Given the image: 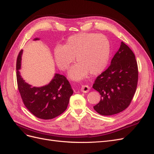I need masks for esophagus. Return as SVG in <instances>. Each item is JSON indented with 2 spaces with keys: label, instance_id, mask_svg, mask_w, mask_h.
<instances>
[{
  "label": "esophagus",
  "instance_id": "obj_1",
  "mask_svg": "<svg viewBox=\"0 0 154 154\" xmlns=\"http://www.w3.org/2000/svg\"><path fill=\"white\" fill-rule=\"evenodd\" d=\"M90 88H91L90 87H88V85H82V88H81V91L83 92L86 93L90 91Z\"/></svg>",
  "mask_w": 154,
  "mask_h": 154
}]
</instances>
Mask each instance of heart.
I'll return each mask as SVG.
<instances>
[{
    "instance_id": "b5f03b06",
    "label": "heart",
    "mask_w": 154,
    "mask_h": 154,
    "mask_svg": "<svg viewBox=\"0 0 154 154\" xmlns=\"http://www.w3.org/2000/svg\"><path fill=\"white\" fill-rule=\"evenodd\" d=\"M110 53L109 42L103 35L82 32L70 36L66 44L57 45L54 55L58 67L66 71L76 60L78 62L71 69L69 76L79 80L88 73L97 75L104 71Z\"/></svg>"
}]
</instances>
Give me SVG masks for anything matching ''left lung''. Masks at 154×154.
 <instances>
[{
	"label": "left lung",
	"instance_id": "obj_1",
	"mask_svg": "<svg viewBox=\"0 0 154 154\" xmlns=\"http://www.w3.org/2000/svg\"><path fill=\"white\" fill-rule=\"evenodd\" d=\"M138 67L135 54L127 45L120 48L110 66L97 76L93 88L100 92L101 100L94 109L101 115L111 116L125 110L136 91Z\"/></svg>",
	"mask_w": 154,
	"mask_h": 154
}]
</instances>
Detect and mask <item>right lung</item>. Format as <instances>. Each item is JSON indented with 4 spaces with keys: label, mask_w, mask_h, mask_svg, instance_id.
<instances>
[{
    "label": "right lung",
    "mask_w": 154,
    "mask_h": 154,
    "mask_svg": "<svg viewBox=\"0 0 154 154\" xmlns=\"http://www.w3.org/2000/svg\"><path fill=\"white\" fill-rule=\"evenodd\" d=\"M22 52V49L18 55L16 69L18 89L23 103L36 118L51 119L57 117L67 108L70 97L73 94L71 85L67 78L60 74H55L48 85L35 87L29 85L23 80L18 71Z\"/></svg>",
    "instance_id": "obj_1"
}]
</instances>
